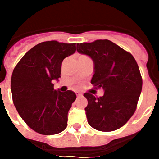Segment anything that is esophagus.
<instances>
[{
  "mask_svg": "<svg viewBox=\"0 0 159 159\" xmlns=\"http://www.w3.org/2000/svg\"><path fill=\"white\" fill-rule=\"evenodd\" d=\"M76 95H77V97H82L83 96V94L80 93V92H76Z\"/></svg>",
  "mask_w": 159,
  "mask_h": 159,
  "instance_id": "34e87169",
  "label": "esophagus"
}]
</instances>
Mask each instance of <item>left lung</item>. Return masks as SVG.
<instances>
[{"instance_id":"8db88e82","label":"left lung","mask_w":159,"mask_h":159,"mask_svg":"<svg viewBox=\"0 0 159 159\" xmlns=\"http://www.w3.org/2000/svg\"><path fill=\"white\" fill-rule=\"evenodd\" d=\"M77 52L93 60L91 83L104 91L99 98L84 93L88 99V123L100 131L120 128L135 111L142 92L143 80L136 60L130 52L108 40L78 43Z\"/></svg>"}]
</instances>
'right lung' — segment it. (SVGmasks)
Here are the masks:
<instances>
[{
  "instance_id": "right-lung-1",
  "label": "right lung",
  "mask_w": 159,
  "mask_h": 159,
  "mask_svg": "<svg viewBox=\"0 0 159 159\" xmlns=\"http://www.w3.org/2000/svg\"><path fill=\"white\" fill-rule=\"evenodd\" d=\"M75 43L57 40L38 43L25 53L12 71V101L20 116L36 132L45 135L67 127V113L76 95L54 90L64 58L75 53Z\"/></svg>"
}]
</instances>
